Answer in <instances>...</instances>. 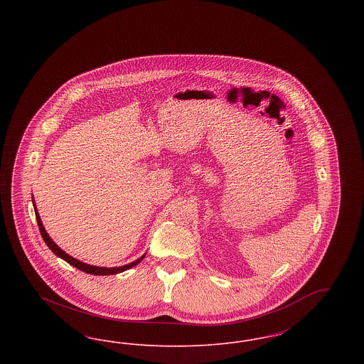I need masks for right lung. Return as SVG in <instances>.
Returning <instances> with one entry per match:
<instances>
[{
  "label": "right lung",
  "instance_id": "1",
  "mask_svg": "<svg viewBox=\"0 0 364 364\" xmlns=\"http://www.w3.org/2000/svg\"><path fill=\"white\" fill-rule=\"evenodd\" d=\"M33 205H34L36 223H38L39 230H41V235H42V237H43L45 242H46V245L52 250V252H54L58 258L65 260L67 263H70V266H73V267H76V269H79V270L85 272L87 274H94V276H110V274H119V273H122V272H125V270H128V269H131V267L136 266L139 262L146 257V254H144V255H141L139 259L134 260V262H131V263H128V264H124V266H119V267H100V266H92V264H88V263H85V262H82V260L76 259V258H73V257L68 255L65 251H63V250H61L55 242H53L52 237L49 236V233L46 232L45 226L42 224V220H41L39 213H38L36 206H35L34 198H33Z\"/></svg>",
  "mask_w": 364,
  "mask_h": 364
}]
</instances>
